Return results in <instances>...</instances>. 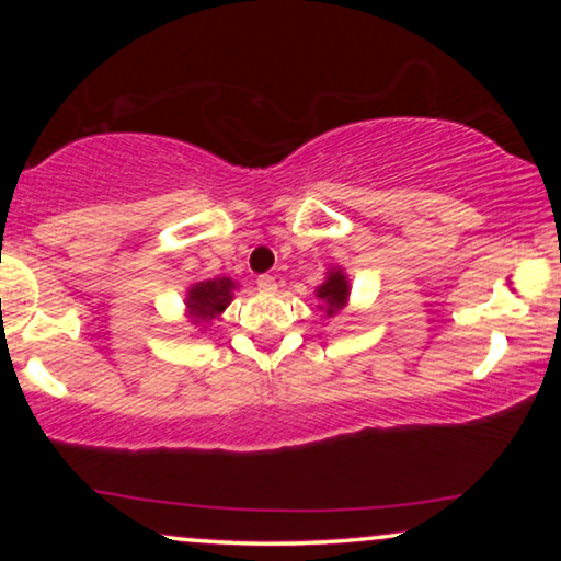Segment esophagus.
Returning a JSON list of instances; mask_svg holds the SVG:
<instances>
[{
	"label": "esophagus",
	"instance_id": "34e87169",
	"mask_svg": "<svg viewBox=\"0 0 561 561\" xmlns=\"http://www.w3.org/2000/svg\"><path fill=\"white\" fill-rule=\"evenodd\" d=\"M257 288L263 290V294H273L275 288H278V283H275V278L273 275H267V273H263V275H257Z\"/></svg>",
	"mask_w": 561,
	"mask_h": 561
}]
</instances>
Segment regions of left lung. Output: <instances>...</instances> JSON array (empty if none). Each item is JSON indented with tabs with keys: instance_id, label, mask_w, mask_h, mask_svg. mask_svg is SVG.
Wrapping results in <instances>:
<instances>
[{
	"instance_id": "1",
	"label": "left lung",
	"mask_w": 561,
	"mask_h": 561,
	"mask_svg": "<svg viewBox=\"0 0 561 561\" xmlns=\"http://www.w3.org/2000/svg\"><path fill=\"white\" fill-rule=\"evenodd\" d=\"M317 294H319L321 301H324V306H321V309H327L329 317H332V313L340 311L342 306H344V301H347V296H350L347 278H344L342 273H332L327 278L324 286H319Z\"/></svg>"
}]
</instances>
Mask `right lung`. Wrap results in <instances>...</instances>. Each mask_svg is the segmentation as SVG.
Instances as JSON below:
<instances>
[{
    "label": "right lung",
    "mask_w": 561,
    "mask_h": 561,
    "mask_svg": "<svg viewBox=\"0 0 561 561\" xmlns=\"http://www.w3.org/2000/svg\"><path fill=\"white\" fill-rule=\"evenodd\" d=\"M232 288L234 283L229 278L196 283V286L188 290V301H186L191 309V317L196 319V324H204V321L217 317L219 311H225L229 301H232Z\"/></svg>",
    "instance_id": "1"
}]
</instances>
